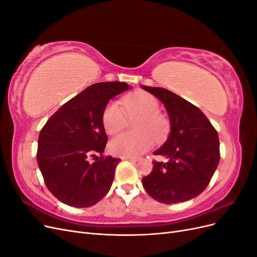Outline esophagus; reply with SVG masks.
<instances>
[{"label":"esophagus","instance_id":"1","mask_svg":"<svg viewBox=\"0 0 257 257\" xmlns=\"http://www.w3.org/2000/svg\"><path fill=\"white\" fill-rule=\"evenodd\" d=\"M123 160H125V161H131V162H133V163H136V162H139L141 160H139L138 158H123Z\"/></svg>","mask_w":257,"mask_h":257}]
</instances>
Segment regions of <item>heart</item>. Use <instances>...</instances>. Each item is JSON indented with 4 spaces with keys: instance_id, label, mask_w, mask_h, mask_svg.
Returning a JSON list of instances; mask_svg holds the SVG:
<instances>
[{
    "instance_id": "obj_1",
    "label": "heart",
    "mask_w": 257,
    "mask_h": 257,
    "mask_svg": "<svg viewBox=\"0 0 257 257\" xmlns=\"http://www.w3.org/2000/svg\"><path fill=\"white\" fill-rule=\"evenodd\" d=\"M121 103L110 102L102 114L103 126L107 134L114 135L124 127L126 115L138 116L134 124L135 134H120L109 143L113 155L122 158H135L147 152L155 141H162L169 131V122L160 113L159 99L148 92H138L123 97Z\"/></svg>"
}]
</instances>
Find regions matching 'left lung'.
I'll list each match as a JSON object with an SVG mask.
<instances>
[{"mask_svg":"<svg viewBox=\"0 0 257 257\" xmlns=\"http://www.w3.org/2000/svg\"><path fill=\"white\" fill-rule=\"evenodd\" d=\"M141 87L164 104L170 123L167 141L153 152L167 161L153 162L151 174L143 178L145 190L167 205L197 197L219 165V135L203 111L186 99L163 88Z\"/></svg>","mask_w":257,"mask_h":257,"instance_id":"1","label":"left lung"}]
</instances>
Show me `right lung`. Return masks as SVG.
Instances as JSON below:
<instances>
[{
    "mask_svg": "<svg viewBox=\"0 0 257 257\" xmlns=\"http://www.w3.org/2000/svg\"><path fill=\"white\" fill-rule=\"evenodd\" d=\"M130 89L118 81L92 84L61 106L42 128L37 164L46 186L63 204L88 208L109 192L120 159L103 157L108 138L102 114L111 98ZM90 156L96 162L90 163Z\"/></svg>",
    "mask_w": 257,
    "mask_h": 257,
    "instance_id": "right-lung-1",
    "label": "right lung"
}]
</instances>
